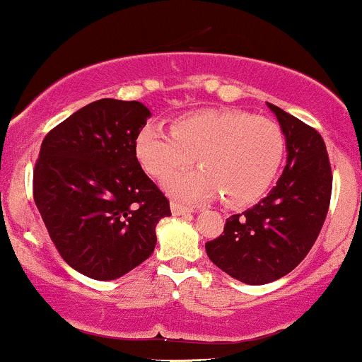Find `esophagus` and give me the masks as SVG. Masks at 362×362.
I'll return each mask as SVG.
<instances>
[{
  "label": "esophagus",
  "instance_id": "obj_1",
  "mask_svg": "<svg viewBox=\"0 0 362 362\" xmlns=\"http://www.w3.org/2000/svg\"><path fill=\"white\" fill-rule=\"evenodd\" d=\"M170 210H173L174 215H186V214L194 212L193 209H189V206H186V205H181V203H177V202L170 203Z\"/></svg>",
  "mask_w": 362,
  "mask_h": 362
}]
</instances>
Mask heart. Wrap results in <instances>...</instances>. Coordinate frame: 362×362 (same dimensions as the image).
Returning <instances> with one entry per match:
<instances>
[{"mask_svg":"<svg viewBox=\"0 0 362 362\" xmlns=\"http://www.w3.org/2000/svg\"><path fill=\"white\" fill-rule=\"evenodd\" d=\"M169 129L141 128L135 156L141 169L159 181L188 168L197 157L202 169L165 182L180 200L202 202L221 194L229 206L250 205L265 194L282 164L286 140L269 117L205 109L176 117Z\"/></svg>","mask_w":362,"mask_h":362,"instance_id":"heart-1","label":"heart"}]
</instances>
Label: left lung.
I'll return each mask as SVG.
<instances>
[{
  "label": "left lung",
  "mask_w": 362,
  "mask_h": 362,
  "mask_svg": "<svg viewBox=\"0 0 362 362\" xmlns=\"http://www.w3.org/2000/svg\"><path fill=\"white\" fill-rule=\"evenodd\" d=\"M269 107L286 135V169L263 200L230 215L224 233L205 243L218 269L250 286L274 282L303 262L322 230L332 197L322 135L277 105Z\"/></svg>",
  "instance_id": "left-lung-1"
}]
</instances>
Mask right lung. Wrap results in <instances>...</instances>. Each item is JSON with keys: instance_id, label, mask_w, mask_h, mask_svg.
<instances>
[{"instance_id": "1", "label": "right lung", "mask_w": 362, "mask_h": 362, "mask_svg": "<svg viewBox=\"0 0 362 362\" xmlns=\"http://www.w3.org/2000/svg\"><path fill=\"white\" fill-rule=\"evenodd\" d=\"M150 111L136 100L100 99L44 136L34 202L61 258L95 280H115L145 262L169 200L135 156Z\"/></svg>"}]
</instances>
